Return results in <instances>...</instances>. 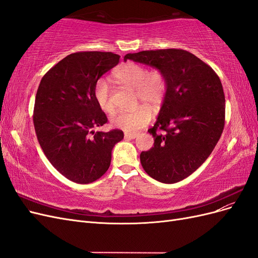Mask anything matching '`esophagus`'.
Masks as SVG:
<instances>
[{"instance_id": "34e87169", "label": "esophagus", "mask_w": 258, "mask_h": 258, "mask_svg": "<svg viewBox=\"0 0 258 258\" xmlns=\"http://www.w3.org/2000/svg\"><path fill=\"white\" fill-rule=\"evenodd\" d=\"M138 136L137 132H124V139H136Z\"/></svg>"}]
</instances>
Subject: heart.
Wrapping results in <instances>:
<instances>
[{
	"label": "heart",
	"mask_w": 258,
	"mask_h": 258,
	"mask_svg": "<svg viewBox=\"0 0 258 258\" xmlns=\"http://www.w3.org/2000/svg\"><path fill=\"white\" fill-rule=\"evenodd\" d=\"M115 80L124 87L136 90L137 102L147 105L152 110H158L167 95V77L160 70L147 69L136 62H127L114 72ZM112 90L107 81L101 79L95 86V98L101 110L113 112L111 101ZM148 107L141 105L129 112H117L111 117L114 127L126 131L141 129L150 122L152 113Z\"/></svg>",
	"instance_id": "heart-1"
}]
</instances>
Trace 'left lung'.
<instances>
[{
    "label": "left lung",
    "instance_id": "left-lung-1",
    "mask_svg": "<svg viewBox=\"0 0 258 258\" xmlns=\"http://www.w3.org/2000/svg\"><path fill=\"white\" fill-rule=\"evenodd\" d=\"M153 67L166 75L168 89L154 127V147L142 152L145 172L173 184L195 172L214 150L225 124L220 77L204 61L183 49L127 53L123 60ZM158 130L165 134H157Z\"/></svg>",
    "mask_w": 258,
    "mask_h": 258
}]
</instances>
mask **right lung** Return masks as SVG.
I'll list each match as a JSON object with an SVG mask.
<instances>
[{
    "mask_svg": "<svg viewBox=\"0 0 258 258\" xmlns=\"http://www.w3.org/2000/svg\"><path fill=\"white\" fill-rule=\"evenodd\" d=\"M120 56L113 52L71 53L46 73L35 97L33 122L46 157L68 179L95 182L111 165L112 150L123 132L93 129L107 122L95 98L98 80Z\"/></svg>",
    "mask_w": 258,
    "mask_h": 258,
    "instance_id": "obj_1",
    "label": "right lung"
}]
</instances>
